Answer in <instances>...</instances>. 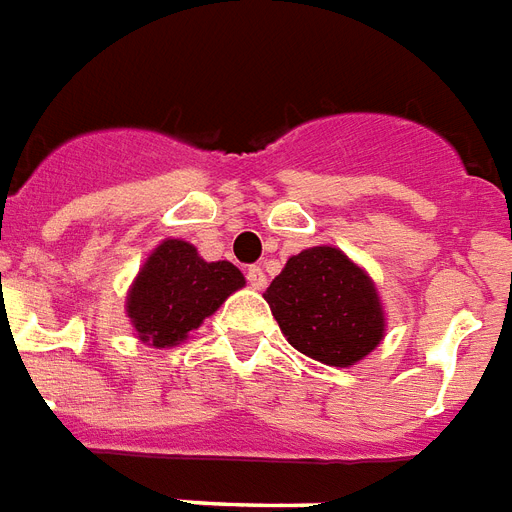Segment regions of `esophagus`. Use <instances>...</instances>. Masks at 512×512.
<instances>
[{
  "label": "esophagus",
  "instance_id": "esophagus-1",
  "mask_svg": "<svg viewBox=\"0 0 512 512\" xmlns=\"http://www.w3.org/2000/svg\"><path fill=\"white\" fill-rule=\"evenodd\" d=\"M247 282H249V287H255V290H263L265 284H268V279H265V271L260 268V265H249Z\"/></svg>",
  "mask_w": 512,
  "mask_h": 512
}]
</instances>
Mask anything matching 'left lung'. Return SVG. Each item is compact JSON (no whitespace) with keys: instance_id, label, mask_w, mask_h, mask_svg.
I'll list each match as a JSON object with an SVG mask.
<instances>
[{"instance_id":"8db88e82","label":"left lung","mask_w":512,"mask_h":512,"mask_svg":"<svg viewBox=\"0 0 512 512\" xmlns=\"http://www.w3.org/2000/svg\"><path fill=\"white\" fill-rule=\"evenodd\" d=\"M265 300L287 341L325 365L349 368L384 338L376 287L335 247L290 257L265 290Z\"/></svg>"}]
</instances>
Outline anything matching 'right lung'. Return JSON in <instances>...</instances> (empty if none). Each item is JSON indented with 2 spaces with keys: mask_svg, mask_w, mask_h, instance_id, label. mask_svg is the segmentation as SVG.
<instances>
[{
  "mask_svg": "<svg viewBox=\"0 0 512 512\" xmlns=\"http://www.w3.org/2000/svg\"><path fill=\"white\" fill-rule=\"evenodd\" d=\"M244 287L233 263H206L193 244L169 239L155 249L128 292V319L144 343L158 349L185 341L187 333Z\"/></svg>",
  "mask_w": 512,
  "mask_h": 512,
  "instance_id": "right-lung-1",
  "label": "right lung"
}]
</instances>
